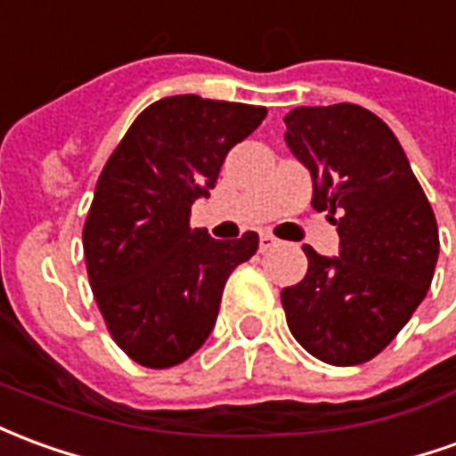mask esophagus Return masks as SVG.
<instances>
[{
  "label": "esophagus",
  "instance_id": "34e87169",
  "mask_svg": "<svg viewBox=\"0 0 456 456\" xmlns=\"http://www.w3.org/2000/svg\"><path fill=\"white\" fill-rule=\"evenodd\" d=\"M273 247H279V239L273 237V234H269V232H261L259 249L261 251H269V249H273Z\"/></svg>",
  "mask_w": 456,
  "mask_h": 456
}]
</instances>
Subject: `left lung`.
I'll use <instances>...</instances> for the list:
<instances>
[{
	"label": "left lung",
	"instance_id": "8db88e82",
	"mask_svg": "<svg viewBox=\"0 0 456 456\" xmlns=\"http://www.w3.org/2000/svg\"><path fill=\"white\" fill-rule=\"evenodd\" d=\"M283 123L286 145L314 177L311 205L340 237L336 259L304 244L308 272L281 291L286 323L318 361L361 365L428 296L439 254L435 212L403 145L368 108L301 106Z\"/></svg>",
	"mask_w": 456,
	"mask_h": 456
}]
</instances>
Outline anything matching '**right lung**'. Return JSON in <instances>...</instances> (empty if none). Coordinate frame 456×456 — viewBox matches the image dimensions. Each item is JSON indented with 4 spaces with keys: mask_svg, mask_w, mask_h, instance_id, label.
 Masks as SVG:
<instances>
[{
    "mask_svg": "<svg viewBox=\"0 0 456 456\" xmlns=\"http://www.w3.org/2000/svg\"><path fill=\"white\" fill-rule=\"evenodd\" d=\"M264 118V106L170 95L145 108L108 158L84 256L108 333L130 361L173 368L212 333L229 273L254 256L259 237L212 239L190 227V207Z\"/></svg>",
    "mask_w": 456,
    "mask_h": 456,
    "instance_id": "add662e5",
    "label": "right lung"
}]
</instances>
